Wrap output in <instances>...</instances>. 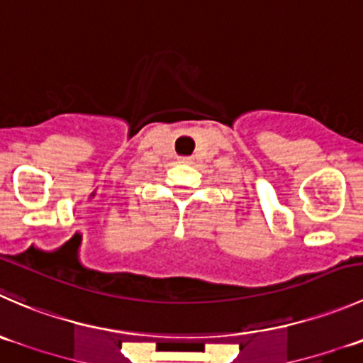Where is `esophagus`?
Segmentation results:
<instances>
[{
  "label": "esophagus",
  "instance_id": "esophagus-1",
  "mask_svg": "<svg viewBox=\"0 0 363 363\" xmlns=\"http://www.w3.org/2000/svg\"><path fill=\"white\" fill-rule=\"evenodd\" d=\"M179 163H182V164H191V157H179Z\"/></svg>",
  "mask_w": 363,
  "mask_h": 363
}]
</instances>
